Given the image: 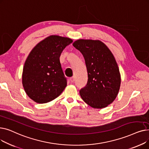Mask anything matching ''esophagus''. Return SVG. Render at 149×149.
I'll return each mask as SVG.
<instances>
[{"label": "esophagus", "mask_w": 149, "mask_h": 149, "mask_svg": "<svg viewBox=\"0 0 149 149\" xmlns=\"http://www.w3.org/2000/svg\"><path fill=\"white\" fill-rule=\"evenodd\" d=\"M74 81H75V79H74V77H71V78H70V82L73 83V82H74Z\"/></svg>", "instance_id": "1"}]
</instances>
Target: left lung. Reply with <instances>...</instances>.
<instances>
[{"instance_id": "8db88e82", "label": "left lung", "mask_w": 149, "mask_h": 149, "mask_svg": "<svg viewBox=\"0 0 149 149\" xmlns=\"http://www.w3.org/2000/svg\"><path fill=\"white\" fill-rule=\"evenodd\" d=\"M84 57L88 74L87 84L80 91L84 102L94 109L111 104L118 95L121 75L113 54L99 40L79 39L73 43Z\"/></svg>"}]
</instances>
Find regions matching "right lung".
<instances>
[{
	"label": "right lung",
	"instance_id": "obj_1",
	"mask_svg": "<svg viewBox=\"0 0 149 149\" xmlns=\"http://www.w3.org/2000/svg\"><path fill=\"white\" fill-rule=\"evenodd\" d=\"M73 42L71 38L52 35L37 43L25 61L22 84L27 95L43 104L58 97L67 86L60 62V55Z\"/></svg>",
	"mask_w": 149,
	"mask_h": 149
}]
</instances>
